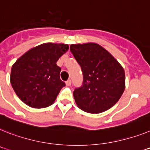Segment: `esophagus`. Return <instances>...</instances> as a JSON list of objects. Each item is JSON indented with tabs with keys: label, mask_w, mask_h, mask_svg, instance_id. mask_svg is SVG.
<instances>
[{
	"label": "esophagus",
	"mask_w": 150,
	"mask_h": 150,
	"mask_svg": "<svg viewBox=\"0 0 150 150\" xmlns=\"http://www.w3.org/2000/svg\"><path fill=\"white\" fill-rule=\"evenodd\" d=\"M65 84H66V85L67 86H70V85H71V81L69 79V80H68V81H65Z\"/></svg>",
	"instance_id": "1"
}]
</instances>
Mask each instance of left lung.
Returning a JSON list of instances; mask_svg holds the SVG:
<instances>
[{"instance_id":"1","label":"left lung","mask_w":150,"mask_h":150,"mask_svg":"<svg viewBox=\"0 0 150 150\" xmlns=\"http://www.w3.org/2000/svg\"><path fill=\"white\" fill-rule=\"evenodd\" d=\"M70 50L83 73L82 85L73 92L77 106L91 114L110 109L125 89L124 68L99 44H72Z\"/></svg>"}]
</instances>
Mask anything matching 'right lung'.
<instances>
[{"mask_svg":"<svg viewBox=\"0 0 150 150\" xmlns=\"http://www.w3.org/2000/svg\"><path fill=\"white\" fill-rule=\"evenodd\" d=\"M62 43L41 44L25 52L11 68V83L18 98L33 108L52 104L65 85L56 62L69 50Z\"/></svg>","mask_w":150,"mask_h":150,"instance_id":"1","label":"right lung"}]
</instances>
